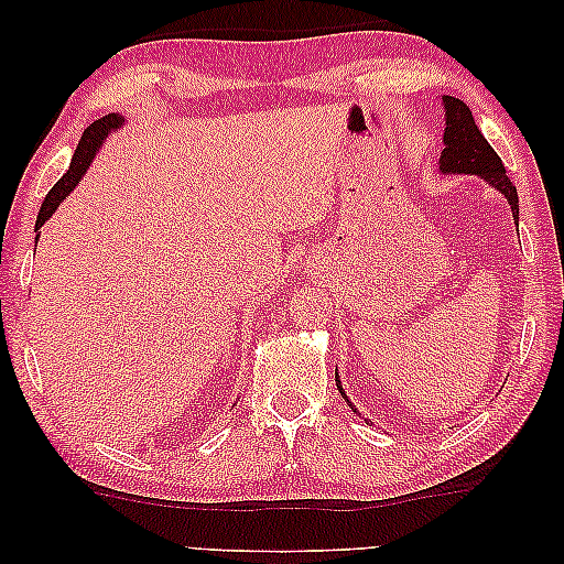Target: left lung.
Listing matches in <instances>:
<instances>
[{
    "instance_id": "8db88e82",
    "label": "left lung",
    "mask_w": 564,
    "mask_h": 564,
    "mask_svg": "<svg viewBox=\"0 0 564 564\" xmlns=\"http://www.w3.org/2000/svg\"><path fill=\"white\" fill-rule=\"evenodd\" d=\"M444 105V151L438 156V172L442 174H469V176H480L490 184L492 189H498L500 195L508 199L511 205L513 220L519 226V192H516L513 182L506 176V166L503 161L498 159V153L492 151V145L485 141L480 128L475 126L473 112L469 107L462 102L457 97H442ZM336 388L341 392L346 403L351 405L349 395L344 392V384L336 375ZM354 413H359L357 408L351 405Z\"/></svg>"
}]
</instances>
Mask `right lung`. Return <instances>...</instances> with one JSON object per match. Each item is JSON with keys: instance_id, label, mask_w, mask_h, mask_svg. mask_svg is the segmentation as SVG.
Listing matches in <instances>:
<instances>
[{"instance_id": "1", "label": "right lung", "mask_w": 564, "mask_h": 564, "mask_svg": "<svg viewBox=\"0 0 564 564\" xmlns=\"http://www.w3.org/2000/svg\"><path fill=\"white\" fill-rule=\"evenodd\" d=\"M122 126H126V118H122V115H118V112H110V115H105V118L95 120L87 130H84L82 141H79V145H76V151H74L72 166H68V172L61 176L56 184H53V189L43 199L41 213H37V220H35V234H37L35 241H37V238H41V228L45 226V223H48L51 215L58 210V205L64 203V199L74 192L76 184L84 180V174H87L89 164H91V161H95L99 145L105 143V138L110 135V133H115V130L122 128Z\"/></svg>"}]
</instances>
